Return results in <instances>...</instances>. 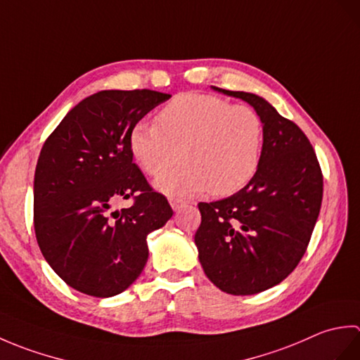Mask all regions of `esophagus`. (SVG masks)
<instances>
[{
    "mask_svg": "<svg viewBox=\"0 0 360 360\" xmlns=\"http://www.w3.org/2000/svg\"><path fill=\"white\" fill-rule=\"evenodd\" d=\"M170 204H172L173 210H181V209L184 207V205L187 204V201L181 200V198H172V200H170Z\"/></svg>",
    "mask_w": 360,
    "mask_h": 360,
    "instance_id": "obj_1",
    "label": "esophagus"
}]
</instances>
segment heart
<instances>
[{
    "mask_svg": "<svg viewBox=\"0 0 360 360\" xmlns=\"http://www.w3.org/2000/svg\"><path fill=\"white\" fill-rule=\"evenodd\" d=\"M158 124L139 122L129 134L136 164L158 176L162 192L188 196L209 192L229 196L246 187L262 162L264 124L248 105L210 94H181L158 114Z\"/></svg>",
    "mask_w": 360,
    "mask_h": 360,
    "instance_id": "obj_1",
    "label": "heart"
}]
</instances>
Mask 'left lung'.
Wrapping results in <instances>:
<instances>
[{
  "mask_svg": "<svg viewBox=\"0 0 360 360\" xmlns=\"http://www.w3.org/2000/svg\"><path fill=\"white\" fill-rule=\"evenodd\" d=\"M217 89L254 106L264 124V147L246 187L198 204L195 243L213 285L252 295L278 285L300 263L322 205L323 174L309 139L292 120L255 94Z\"/></svg>",
  "mask_w": 360,
  "mask_h": 360,
  "instance_id": "1",
  "label": "left lung"
}]
</instances>
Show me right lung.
I'll list each match as a JSON object with an SVG mask.
<instances>
[{
	"mask_svg": "<svg viewBox=\"0 0 360 360\" xmlns=\"http://www.w3.org/2000/svg\"><path fill=\"white\" fill-rule=\"evenodd\" d=\"M172 96L151 89L101 91L66 114L46 139L34 178V229L46 262L66 285L112 297L148 259L147 236L173 210L133 162L129 134ZM131 208L111 211L120 199Z\"/></svg>",
	"mask_w": 360,
	"mask_h": 360,
	"instance_id": "add662e5",
	"label": "right lung"
}]
</instances>
